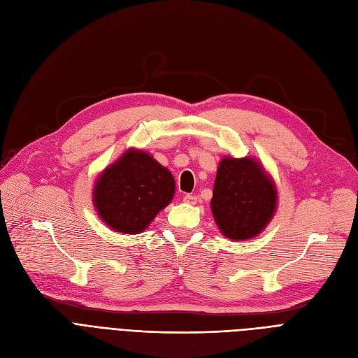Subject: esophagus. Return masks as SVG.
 <instances>
[{"instance_id": "34e87169", "label": "esophagus", "mask_w": 358, "mask_h": 358, "mask_svg": "<svg viewBox=\"0 0 358 358\" xmlns=\"http://www.w3.org/2000/svg\"><path fill=\"white\" fill-rule=\"evenodd\" d=\"M196 200H199V199H196L195 195H189V194H187V195L183 196V201H185V203H188V204H196Z\"/></svg>"}]
</instances>
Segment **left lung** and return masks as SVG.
<instances>
[{
  "label": "left lung",
  "mask_w": 358,
  "mask_h": 358,
  "mask_svg": "<svg viewBox=\"0 0 358 358\" xmlns=\"http://www.w3.org/2000/svg\"><path fill=\"white\" fill-rule=\"evenodd\" d=\"M210 206L216 225L227 238H253L275 213V183L257 159L224 157L217 167Z\"/></svg>",
  "instance_id": "left-lung-1"
}]
</instances>
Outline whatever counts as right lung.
Listing matches in <instances>:
<instances>
[{"instance_id":"right-lung-1","label":"right lung","mask_w":358,"mask_h":358,"mask_svg":"<svg viewBox=\"0 0 358 358\" xmlns=\"http://www.w3.org/2000/svg\"><path fill=\"white\" fill-rule=\"evenodd\" d=\"M173 175L152 155L130 148L97 178L93 204L110 229L139 234L173 200Z\"/></svg>"}]
</instances>
